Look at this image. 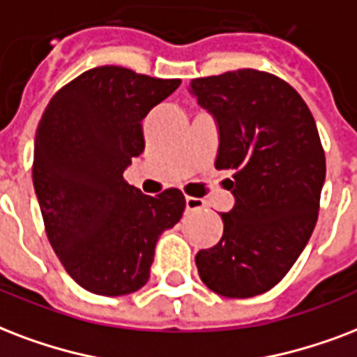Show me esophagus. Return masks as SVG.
Listing matches in <instances>:
<instances>
[{
    "label": "esophagus",
    "instance_id": "1",
    "mask_svg": "<svg viewBox=\"0 0 357 357\" xmlns=\"http://www.w3.org/2000/svg\"><path fill=\"white\" fill-rule=\"evenodd\" d=\"M204 208V203L197 197H186V210L188 212H195V210Z\"/></svg>",
    "mask_w": 357,
    "mask_h": 357
}]
</instances>
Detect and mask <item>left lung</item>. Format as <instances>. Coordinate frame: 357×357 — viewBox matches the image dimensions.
I'll use <instances>...</instances> for the list:
<instances>
[{
    "instance_id": "obj_1",
    "label": "left lung",
    "mask_w": 357,
    "mask_h": 357,
    "mask_svg": "<svg viewBox=\"0 0 357 357\" xmlns=\"http://www.w3.org/2000/svg\"><path fill=\"white\" fill-rule=\"evenodd\" d=\"M190 93L218 124L216 169H234L222 240L195 255L203 283L220 296L270 291L313 234L326 158L303 98L272 74L242 68L192 79Z\"/></svg>"
}]
</instances>
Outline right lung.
<instances>
[{
    "label": "right lung",
    "instance_id": "right-lung-1",
    "mask_svg": "<svg viewBox=\"0 0 357 357\" xmlns=\"http://www.w3.org/2000/svg\"><path fill=\"white\" fill-rule=\"evenodd\" d=\"M178 85L96 66L57 91L38 123L33 186L46 234L70 278L93 294L139 291L160 234L182 218L181 190L151 197L123 178L145 149L143 119Z\"/></svg>",
    "mask_w": 357,
    "mask_h": 357
}]
</instances>
